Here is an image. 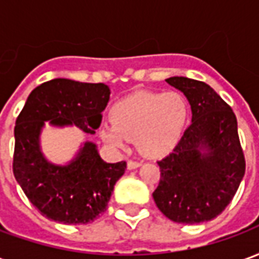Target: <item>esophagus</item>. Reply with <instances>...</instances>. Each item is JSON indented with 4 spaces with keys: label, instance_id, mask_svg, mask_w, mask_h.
I'll return each mask as SVG.
<instances>
[{
    "label": "esophagus",
    "instance_id": "esophagus-1",
    "mask_svg": "<svg viewBox=\"0 0 259 259\" xmlns=\"http://www.w3.org/2000/svg\"><path fill=\"white\" fill-rule=\"evenodd\" d=\"M140 165L141 163L137 162V161H129V162H127V169H129V170H132V169L139 168Z\"/></svg>",
    "mask_w": 259,
    "mask_h": 259
}]
</instances>
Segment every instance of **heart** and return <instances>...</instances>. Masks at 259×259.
Here are the masks:
<instances>
[{"mask_svg": "<svg viewBox=\"0 0 259 259\" xmlns=\"http://www.w3.org/2000/svg\"><path fill=\"white\" fill-rule=\"evenodd\" d=\"M111 123L102 124L98 135L113 148H124L136 140L139 151L159 158L174 150L185 132L189 107L178 91L136 93L120 100L109 111Z\"/></svg>", "mask_w": 259, "mask_h": 259, "instance_id": "b5f03b06", "label": "heart"}]
</instances>
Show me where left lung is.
Segmentation results:
<instances>
[{"instance_id": "8db88e82", "label": "left lung", "mask_w": 259, "mask_h": 259, "mask_svg": "<svg viewBox=\"0 0 259 259\" xmlns=\"http://www.w3.org/2000/svg\"><path fill=\"white\" fill-rule=\"evenodd\" d=\"M165 81L187 98L191 124L174 151L158 162L161 179L152 197L158 209L174 222H208L229 205L244 176L237 119L204 81L183 76Z\"/></svg>"}]
</instances>
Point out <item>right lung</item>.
<instances>
[{
  "mask_svg": "<svg viewBox=\"0 0 259 259\" xmlns=\"http://www.w3.org/2000/svg\"><path fill=\"white\" fill-rule=\"evenodd\" d=\"M104 83L53 79L31 91L15 124L14 175L22 190L41 215L66 225L93 222L107 209L113 186L126 162H105L93 141L80 144L69 162L48 159L41 150V132L76 126L96 135L109 101Z\"/></svg>",
  "mask_w": 259,
  "mask_h": 259,
  "instance_id": "obj_1",
  "label": "right lung"
}]
</instances>
